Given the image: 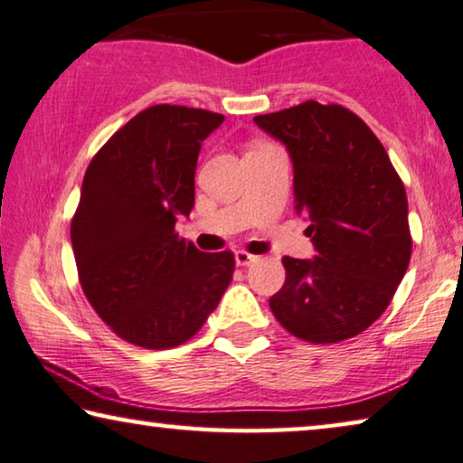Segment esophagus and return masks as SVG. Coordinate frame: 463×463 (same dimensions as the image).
Masks as SVG:
<instances>
[{
    "label": "esophagus",
    "mask_w": 463,
    "mask_h": 463,
    "mask_svg": "<svg viewBox=\"0 0 463 463\" xmlns=\"http://www.w3.org/2000/svg\"><path fill=\"white\" fill-rule=\"evenodd\" d=\"M257 259H259V257H254V254L246 252V250H238V252H236V265H240V267L252 265Z\"/></svg>",
    "instance_id": "1"
}]
</instances>
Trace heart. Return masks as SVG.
Listing matches in <instances>:
<instances>
[{"mask_svg": "<svg viewBox=\"0 0 463 463\" xmlns=\"http://www.w3.org/2000/svg\"><path fill=\"white\" fill-rule=\"evenodd\" d=\"M263 144H265V142H254V144L250 146V148H257V146H263Z\"/></svg>", "mask_w": 463, "mask_h": 463, "instance_id": "1", "label": "heart"}]
</instances>
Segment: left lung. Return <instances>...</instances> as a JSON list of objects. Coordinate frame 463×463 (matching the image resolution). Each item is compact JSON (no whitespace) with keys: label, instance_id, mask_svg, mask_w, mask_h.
I'll list each match as a JSON object with an SVG mask.
<instances>
[{"label":"left lung","instance_id":"obj_1","mask_svg":"<svg viewBox=\"0 0 463 463\" xmlns=\"http://www.w3.org/2000/svg\"><path fill=\"white\" fill-rule=\"evenodd\" d=\"M254 123L290 152L294 211L309 221L317 250L281 259L286 281L271 311L307 343L357 336L386 311L410 265L405 185L380 139L345 106L309 99Z\"/></svg>","mask_w":463,"mask_h":463}]
</instances>
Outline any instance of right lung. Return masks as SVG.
<instances>
[{"instance_id":"1","label":"right lung","mask_w":463,"mask_h":463,"mask_svg":"<svg viewBox=\"0 0 463 463\" xmlns=\"http://www.w3.org/2000/svg\"><path fill=\"white\" fill-rule=\"evenodd\" d=\"M217 112L158 104L133 117L87 166L71 223L87 300L127 343L190 340L230 286L233 252H200L175 233L194 206L200 146Z\"/></svg>"}]
</instances>
